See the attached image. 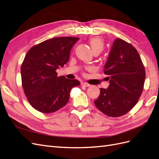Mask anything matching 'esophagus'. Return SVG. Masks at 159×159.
Segmentation results:
<instances>
[{"mask_svg": "<svg viewBox=\"0 0 159 159\" xmlns=\"http://www.w3.org/2000/svg\"><path fill=\"white\" fill-rule=\"evenodd\" d=\"M81 85H82V86H84V87H89V86L91 85L90 84L86 83V82H81Z\"/></svg>", "mask_w": 159, "mask_h": 159, "instance_id": "esophagus-1", "label": "esophagus"}]
</instances>
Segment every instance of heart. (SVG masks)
<instances>
[{
    "label": "heart",
    "instance_id": "1",
    "mask_svg": "<svg viewBox=\"0 0 159 159\" xmlns=\"http://www.w3.org/2000/svg\"><path fill=\"white\" fill-rule=\"evenodd\" d=\"M89 44L91 48V50L93 52H101L104 48L103 40L101 38L95 36L91 38L89 40Z\"/></svg>",
    "mask_w": 159,
    "mask_h": 159
}]
</instances>
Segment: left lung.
<instances>
[{
  "instance_id": "obj_1",
  "label": "left lung",
  "mask_w": 159,
  "mask_h": 159,
  "mask_svg": "<svg viewBox=\"0 0 159 159\" xmlns=\"http://www.w3.org/2000/svg\"><path fill=\"white\" fill-rule=\"evenodd\" d=\"M104 68L110 84L107 89H100L94 103L107 116L121 117L132 109L141 97L145 80V67L135 48L117 38Z\"/></svg>"
}]
</instances>
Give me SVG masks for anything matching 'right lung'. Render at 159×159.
I'll return each instance as SVG.
<instances>
[{
    "label": "right lung",
    "mask_w": 159,
    "mask_h": 159,
    "mask_svg": "<svg viewBox=\"0 0 159 159\" xmlns=\"http://www.w3.org/2000/svg\"><path fill=\"white\" fill-rule=\"evenodd\" d=\"M76 37H57L32 46L21 66L22 85L32 107L44 113L59 110L70 99L71 89L80 82L58 77L56 70L70 58Z\"/></svg>",
    "instance_id": "1"
}]
</instances>
